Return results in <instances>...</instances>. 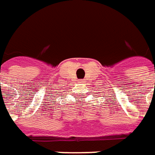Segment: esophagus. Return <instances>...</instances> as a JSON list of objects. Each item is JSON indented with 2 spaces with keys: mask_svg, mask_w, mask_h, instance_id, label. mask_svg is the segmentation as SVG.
I'll return each instance as SVG.
<instances>
[{
  "mask_svg": "<svg viewBox=\"0 0 155 155\" xmlns=\"http://www.w3.org/2000/svg\"><path fill=\"white\" fill-rule=\"evenodd\" d=\"M84 82V80H79V83H81V84H83Z\"/></svg>",
  "mask_w": 155,
  "mask_h": 155,
  "instance_id": "esophagus-1",
  "label": "esophagus"
}]
</instances>
